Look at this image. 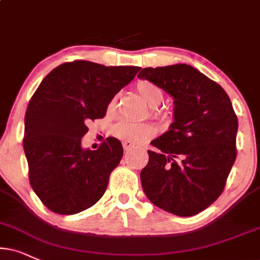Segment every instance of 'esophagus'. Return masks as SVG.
<instances>
[{
    "label": "esophagus",
    "mask_w": 260,
    "mask_h": 260,
    "mask_svg": "<svg viewBox=\"0 0 260 260\" xmlns=\"http://www.w3.org/2000/svg\"><path fill=\"white\" fill-rule=\"evenodd\" d=\"M133 147H134V145L131 142H129V141H124L123 142V148L125 152H126V150H130Z\"/></svg>",
    "instance_id": "1"
}]
</instances>
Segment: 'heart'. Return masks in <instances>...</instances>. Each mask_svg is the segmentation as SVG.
Instances as JSON below:
<instances>
[{"label":"heart","mask_w":260,"mask_h":260,"mask_svg":"<svg viewBox=\"0 0 260 260\" xmlns=\"http://www.w3.org/2000/svg\"><path fill=\"white\" fill-rule=\"evenodd\" d=\"M137 91L141 98L147 102L150 107H158L162 102L164 94L161 89L148 81H141L137 83ZM117 104V96H113L108 102V111L114 110ZM154 134L152 126L145 123H135L130 120H120L113 127V135L118 139L129 141L131 143H143Z\"/></svg>","instance_id":"b5f03b06"}]
</instances>
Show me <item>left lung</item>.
<instances>
[{
    "instance_id": "1",
    "label": "left lung",
    "mask_w": 260,
    "mask_h": 260,
    "mask_svg": "<svg viewBox=\"0 0 260 260\" xmlns=\"http://www.w3.org/2000/svg\"><path fill=\"white\" fill-rule=\"evenodd\" d=\"M174 99V121L153 140L141 183L155 206L179 217L218 199L236 159L238 117L225 90L190 65L147 67L139 73Z\"/></svg>"
}]
</instances>
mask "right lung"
I'll return each mask as SVG.
<instances>
[{"label":"right lung","instance_id":"add662e5","mask_svg":"<svg viewBox=\"0 0 260 260\" xmlns=\"http://www.w3.org/2000/svg\"><path fill=\"white\" fill-rule=\"evenodd\" d=\"M141 70L76 60L55 67L41 82L25 113L24 152L30 184L53 212L91 207L107 188L123 147L107 137L99 149L82 147L89 120L104 118L108 102Z\"/></svg>","mask_w":260,"mask_h":260}]
</instances>
